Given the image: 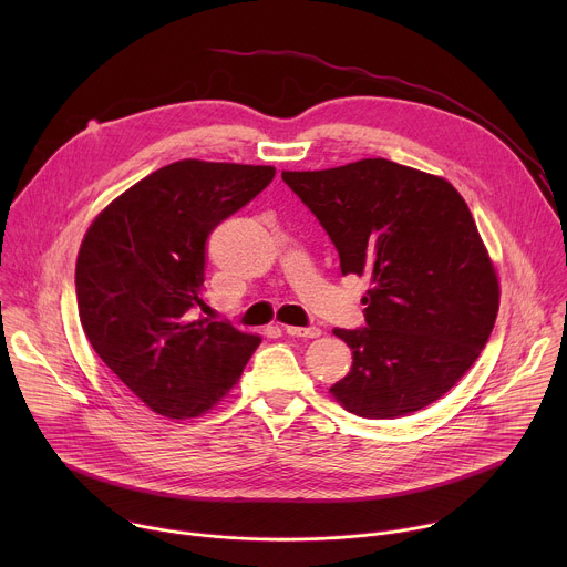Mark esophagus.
Segmentation results:
<instances>
[{
	"label": "esophagus",
	"mask_w": 567,
	"mask_h": 567,
	"mask_svg": "<svg viewBox=\"0 0 567 567\" xmlns=\"http://www.w3.org/2000/svg\"><path fill=\"white\" fill-rule=\"evenodd\" d=\"M282 330H285L289 337H302V339H316V337H320V330H318V328H296V326H282Z\"/></svg>",
	"instance_id": "esophagus-1"
}]
</instances>
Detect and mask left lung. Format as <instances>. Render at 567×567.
<instances>
[{"label": "left lung", "mask_w": 567, "mask_h": 567, "mask_svg": "<svg viewBox=\"0 0 567 567\" xmlns=\"http://www.w3.org/2000/svg\"><path fill=\"white\" fill-rule=\"evenodd\" d=\"M330 235L341 274L365 276V328L334 334L352 368L330 392L365 420H396L449 392L487 346L498 278L466 202L442 177L361 158L282 173Z\"/></svg>", "instance_id": "obj_1"}]
</instances>
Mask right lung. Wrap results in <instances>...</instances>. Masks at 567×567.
<instances>
[{
	"mask_svg": "<svg viewBox=\"0 0 567 567\" xmlns=\"http://www.w3.org/2000/svg\"><path fill=\"white\" fill-rule=\"evenodd\" d=\"M274 177L271 166L177 161L114 199L83 239L80 322L105 365L158 415L213 409L260 346L197 307L208 235Z\"/></svg>",
	"mask_w": 567,
	"mask_h": 567,
	"instance_id": "add662e5",
	"label": "right lung"
}]
</instances>
